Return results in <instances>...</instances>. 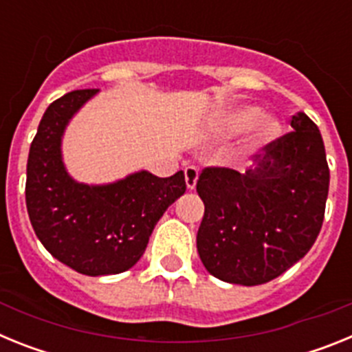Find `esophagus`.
Returning a JSON list of instances; mask_svg holds the SVG:
<instances>
[{
	"label": "esophagus",
	"mask_w": 352,
	"mask_h": 352,
	"mask_svg": "<svg viewBox=\"0 0 352 352\" xmlns=\"http://www.w3.org/2000/svg\"><path fill=\"white\" fill-rule=\"evenodd\" d=\"M197 178H199L197 167H194V166L185 167V183H186V188H188V190H194L195 185H197Z\"/></svg>",
	"instance_id": "esophagus-1"
}]
</instances>
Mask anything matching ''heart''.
I'll return each instance as SVG.
<instances>
[{
	"mask_svg": "<svg viewBox=\"0 0 352 352\" xmlns=\"http://www.w3.org/2000/svg\"><path fill=\"white\" fill-rule=\"evenodd\" d=\"M254 125L252 142L256 146L270 144L276 141L284 132L282 121L272 114L261 113L256 105H236V107L222 109L214 113L208 125V135L211 139H226L243 132Z\"/></svg>",
	"mask_w": 352,
	"mask_h": 352,
	"instance_id": "b5f03b06",
	"label": "heart"
}]
</instances>
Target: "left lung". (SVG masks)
Masks as SVG:
<instances>
[{"instance_id": "obj_1", "label": "left lung", "mask_w": 352, "mask_h": 352, "mask_svg": "<svg viewBox=\"0 0 352 352\" xmlns=\"http://www.w3.org/2000/svg\"><path fill=\"white\" fill-rule=\"evenodd\" d=\"M291 126L294 132L264 146V157L243 174L206 167L199 176L197 252L220 280L266 284L316 243L329 188L324 142L305 113L292 116Z\"/></svg>"}]
</instances>
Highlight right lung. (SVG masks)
Segmentation results:
<instances>
[{"label":"right lung","instance_id":"1","mask_svg":"<svg viewBox=\"0 0 352 352\" xmlns=\"http://www.w3.org/2000/svg\"><path fill=\"white\" fill-rule=\"evenodd\" d=\"M96 93L77 89L49 105L31 142L26 178V208L35 234L52 257L89 276L132 268L162 214L186 190L183 170L170 178L139 170L107 185L72 178L61 139L68 121Z\"/></svg>","mask_w":352,"mask_h":352}]
</instances>
